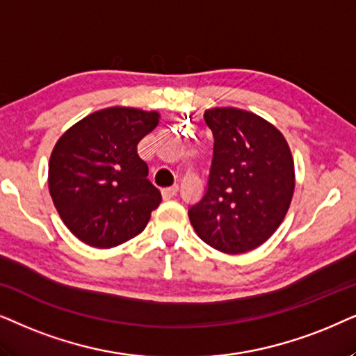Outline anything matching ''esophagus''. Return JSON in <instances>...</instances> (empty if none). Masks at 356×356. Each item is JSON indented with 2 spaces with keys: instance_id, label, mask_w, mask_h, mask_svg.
<instances>
[{
  "instance_id": "1",
  "label": "esophagus",
  "mask_w": 356,
  "mask_h": 356,
  "mask_svg": "<svg viewBox=\"0 0 356 356\" xmlns=\"http://www.w3.org/2000/svg\"><path fill=\"white\" fill-rule=\"evenodd\" d=\"M177 191H179L177 184H175V186H172V187L163 188V198H164V200H170V198L175 197V193H177Z\"/></svg>"
}]
</instances>
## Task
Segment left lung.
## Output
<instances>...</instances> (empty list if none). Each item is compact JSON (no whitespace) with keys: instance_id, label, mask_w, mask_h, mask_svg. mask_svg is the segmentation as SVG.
Returning <instances> with one entry per match:
<instances>
[{"instance_id":"1","label":"left lung","mask_w":356,"mask_h":356,"mask_svg":"<svg viewBox=\"0 0 356 356\" xmlns=\"http://www.w3.org/2000/svg\"><path fill=\"white\" fill-rule=\"evenodd\" d=\"M213 134L207 191L188 218L203 243L226 254L249 252L282 225L295 191V164L285 136L252 112H205Z\"/></svg>"}]
</instances>
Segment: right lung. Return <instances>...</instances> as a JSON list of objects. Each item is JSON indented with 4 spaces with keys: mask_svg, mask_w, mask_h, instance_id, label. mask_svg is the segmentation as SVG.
I'll use <instances>...</instances> for the list:
<instances>
[{
    "mask_svg": "<svg viewBox=\"0 0 356 356\" xmlns=\"http://www.w3.org/2000/svg\"><path fill=\"white\" fill-rule=\"evenodd\" d=\"M158 122V112L111 107L84 117L56 141L49 164L50 195L79 241L115 248L148 225L161 192L148 181V164L136 146Z\"/></svg>",
    "mask_w": 356,
    "mask_h": 356,
    "instance_id": "1",
    "label": "right lung"
}]
</instances>
